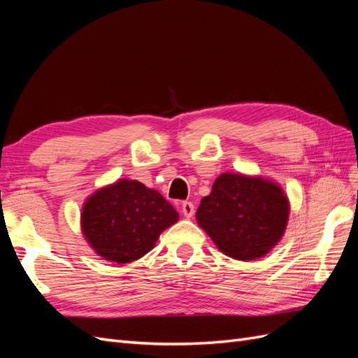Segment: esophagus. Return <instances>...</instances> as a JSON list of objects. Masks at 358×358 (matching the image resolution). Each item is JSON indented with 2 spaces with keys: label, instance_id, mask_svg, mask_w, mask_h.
<instances>
[{
  "label": "esophagus",
  "instance_id": "esophagus-1",
  "mask_svg": "<svg viewBox=\"0 0 358 358\" xmlns=\"http://www.w3.org/2000/svg\"><path fill=\"white\" fill-rule=\"evenodd\" d=\"M180 209H182V213L185 218H191V216L194 215V204L191 201H183Z\"/></svg>",
  "mask_w": 358,
  "mask_h": 358
}]
</instances>
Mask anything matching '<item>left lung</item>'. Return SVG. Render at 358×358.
<instances>
[{
  "label": "left lung",
  "mask_w": 358,
  "mask_h": 358,
  "mask_svg": "<svg viewBox=\"0 0 358 358\" xmlns=\"http://www.w3.org/2000/svg\"><path fill=\"white\" fill-rule=\"evenodd\" d=\"M289 201L276 182L222 173L203 197L196 218L221 252L241 262L268 254L282 239Z\"/></svg>",
  "instance_id": "obj_1"
}]
</instances>
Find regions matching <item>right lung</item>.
<instances>
[{
    "instance_id": "add662e5",
    "label": "right lung",
    "mask_w": 358,
    "mask_h": 358,
    "mask_svg": "<svg viewBox=\"0 0 358 358\" xmlns=\"http://www.w3.org/2000/svg\"><path fill=\"white\" fill-rule=\"evenodd\" d=\"M179 213L142 182L119 179L86 199L80 227L86 242L107 262L127 264L146 255Z\"/></svg>"
}]
</instances>
